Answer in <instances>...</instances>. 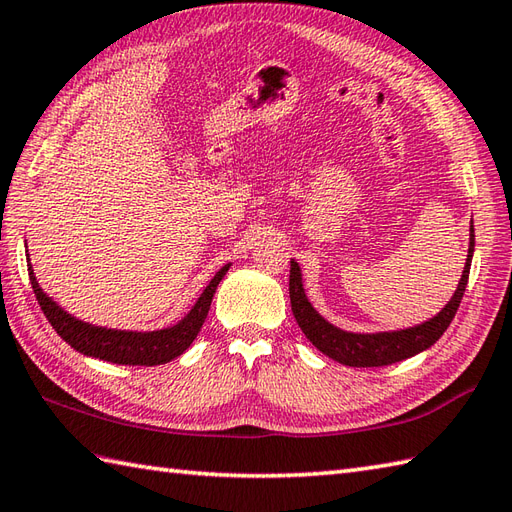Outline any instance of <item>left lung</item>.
Instances as JSON below:
<instances>
[{
  "mask_svg": "<svg viewBox=\"0 0 512 512\" xmlns=\"http://www.w3.org/2000/svg\"><path fill=\"white\" fill-rule=\"evenodd\" d=\"M473 250H475V231L471 222L469 255H466L460 284L455 288L453 297L449 299L447 306L436 314V317H431L429 321L418 323V325H411V328L389 330V332H347V330L336 328V325L325 321L321 314L314 310V306L306 295V288H303L301 268L295 259H290L292 314H295L299 328L303 330V334H306V339L317 347L319 352L334 358L336 363H343L350 367H380V365L405 361L409 356H416L424 350H429V347L436 343L444 332H447L455 312L460 308L466 284H469Z\"/></svg>",
  "mask_w": 512,
  "mask_h": 512,
  "instance_id": "left-lung-1",
  "label": "left lung"
}]
</instances>
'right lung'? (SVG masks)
<instances>
[{"label":"right lung","mask_w":512,"mask_h":512,"mask_svg":"<svg viewBox=\"0 0 512 512\" xmlns=\"http://www.w3.org/2000/svg\"><path fill=\"white\" fill-rule=\"evenodd\" d=\"M26 259H28V277H30L32 290H35L39 306L43 314H46V319L50 321L54 332H57L65 343L74 347L76 352L101 358V361H107V363L145 365V367L169 363L187 350L195 336H198L206 314H209L217 286H220V281L228 273V268H231V264H226L217 270L215 277L209 281V286L204 288L198 301H195V306L184 314V319H180L176 325H169V328H162V330H151V332H136V330L103 328V325H92L72 317L70 312H65L57 301H52L46 292L41 290L39 281L35 277V270H32V264H30L28 250H26Z\"/></svg>","instance_id":"right-lung-1"}]
</instances>
